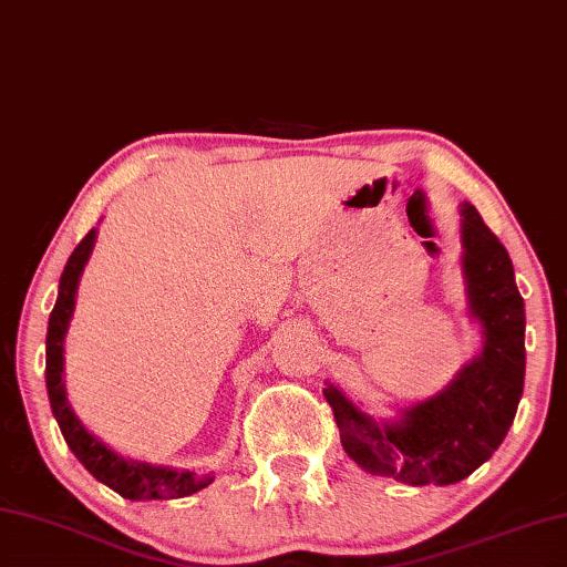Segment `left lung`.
<instances>
[{
	"instance_id": "1",
	"label": "left lung",
	"mask_w": 567,
	"mask_h": 567,
	"mask_svg": "<svg viewBox=\"0 0 567 567\" xmlns=\"http://www.w3.org/2000/svg\"><path fill=\"white\" fill-rule=\"evenodd\" d=\"M464 275L484 350L439 396L399 421H373L336 385L322 389L346 454L365 472L413 487L454 484L477 470L507 436L525 385V302L502 241L472 204L462 206Z\"/></svg>"
}]
</instances>
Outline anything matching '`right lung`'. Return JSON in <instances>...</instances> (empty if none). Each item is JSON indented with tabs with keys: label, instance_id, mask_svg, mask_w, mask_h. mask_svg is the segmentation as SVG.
<instances>
[{
	"label": "right lung",
	"instance_id": "1",
	"mask_svg": "<svg viewBox=\"0 0 567 567\" xmlns=\"http://www.w3.org/2000/svg\"><path fill=\"white\" fill-rule=\"evenodd\" d=\"M95 245V229H90L87 235L80 239L73 255H70L65 269L60 277V292L58 302L50 312V326H48V393H50V406L55 413L62 436H65L68 446L73 449V454L80 460V464L93 474L97 482L107 484L125 499H178L188 497V494L209 487L214 482V472H182V470H168V466H151L143 462L123 460L115 452H111L105 444L97 442L95 436H90L80 424L78 416L70 409L65 396V383H62V343H65V332L73 318L75 308V290L80 272L87 262L90 251Z\"/></svg>",
	"mask_w": 567,
	"mask_h": 567
}]
</instances>
